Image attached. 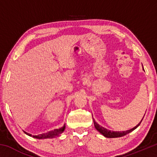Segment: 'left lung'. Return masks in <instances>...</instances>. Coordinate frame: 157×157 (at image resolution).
Returning <instances> with one entry per match:
<instances>
[{"instance_id":"obj_1","label":"left lung","mask_w":157,"mask_h":157,"mask_svg":"<svg viewBox=\"0 0 157 157\" xmlns=\"http://www.w3.org/2000/svg\"><path fill=\"white\" fill-rule=\"evenodd\" d=\"M142 121H143V119H142ZM142 121H140V123L138 124L136 127H134V128H132L131 129H129V130H127V131H124V132L110 131V130H108L107 129L104 128V127L100 126L99 124L95 123V121H94V125H95V129H96L98 132H100L101 134L103 135V136H105V137H107V138H118V137L123 136H124V135H126L127 134H129V133H130L131 132H132L133 130L136 129L137 127L140 125V124L142 122Z\"/></svg>"}]
</instances>
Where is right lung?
<instances>
[{"mask_svg": "<svg viewBox=\"0 0 157 157\" xmlns=\"http://www.w3.org/2000/svg\"><path fill=\"white\" fill-rule=\"evenodd\" d=\"M65 129V124L62 127H61L59 129H54L53 131H50L47 133H44V134H39L37 136H33V137L35 138V139H49V138H52L56 136H58L59 134H62V133L64 131ZM26 134H28V136H32V134H28V133L24 132Z\"/></svg>", "mask_w": 157, "mask_h": 157, "instance_id": "right-lung-1", "label": "right lung"}]
</instances>
